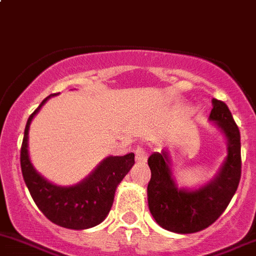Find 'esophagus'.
Listing matches in <instances>:
<instances>
[{
	"mask_svg": "<svg viewBox=\"0 0 256 256\" xmlns=\"http://www.w3.org/2000/svg\"><path fill=\"white\" fill-rule=\"evenodd\" d=\"M146 159L148 154L146 150H144L143 148H138V149L136 150V162H138V164H144V162H146Z\"/></svg>",
	"mask_w": 256,
	"mask_h": 256,
	"instance_id": "obj_1",
	"label": "esophagus"
}]
</instances>
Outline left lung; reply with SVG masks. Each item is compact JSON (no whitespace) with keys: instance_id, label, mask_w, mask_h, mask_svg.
Returning a JSON list of instances; mask_svg holds the SVG:
<instances>
[{"instance_id":"1","label":"left lung","mask_w":256,"mask_h":256,"mask_svg":"<svg viewBox=\"0 0 256 256\" xmlns=\"http://www.w3.org/2000/svg\"><path fill=\"white\" fill-rule=\"evenodd\" d=\"M212 106L208 120L226 142V156L214 178L197 188L178 187L166 149L152 152L148 159L152 171L148 185L150 213L158 224L174 233H196L216 222L224 212L240 181L239 129L224 102L213 98Z\"/></svg>"}]
</instances>
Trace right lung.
I'll use <instances>...</instances> for the list:
<instances>
[{"label": "right lung", "mask_w": 256, "mask_h": 256, "mask_svg": "<svg viewBox=\"0 0 256 256\" xmlns=\"http://www.w3.org/2000/svg\"><path fill=\"white\" fill-rule=\"evenodd\" d=\"M52 94L43 100L28 118L20 149V168L32 198L43 214L55 224L82 230L104 222L114 200L116 190L134 165V152L107 156L88 176L72 186L50 182L33 166L28 152V134L33 118Z\"/></svg>", "instance_id": "1"}]
</instances>
